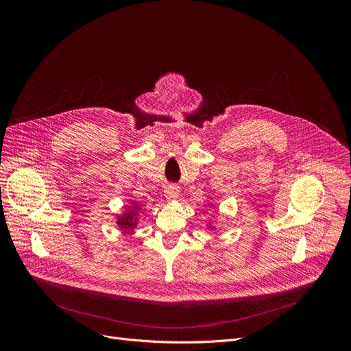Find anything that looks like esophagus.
Masks as SVG:
<instances>
[{
	"label": "esophagus",
	"instance_id": "1",
	"mask_svg": "<svg viewBox=\"0 0 351 351\" xmlns=\"http://www.w3.org/2000/svg\"><path fill=\"white\" fill-rule=\"evenodd\" d=\"M179 197V189L173 184H169L167 186L165 189V198L169 199V202H172V199H176Z\"/></svg>",
	"mask_w": 351,
	"mask_h": 351
}]
</instances>
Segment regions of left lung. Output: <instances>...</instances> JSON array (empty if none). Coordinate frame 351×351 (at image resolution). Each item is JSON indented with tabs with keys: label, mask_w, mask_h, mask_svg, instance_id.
<instances>
[{
	"label": "left lung",
	"mask_w": 351,
	"mask_h": 351,
	"mask_svg": "<svg viewBox=\"0 0 351 351\" xmlns=\"http://www.w3.org/2000/svg\"><path fill=\"white\" fill-rule=\"evenodd\" d=\"M207 229H210V230H215V226H214V225H211V223H208V225H207Z\"/></svg>",
	"instance_id": "1"
}]
</instances>
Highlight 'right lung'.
<instances>
[{
	"label": "right lung",
	"mask_w": 351,
	"mask_h": 351,
	"mask_svg": "<svg viewBox=\"0 0 351 351\" xmlns=\"http://www.w3.org/2000/svg\"><path fill=\"white\" fill-rule=\"evenodd\" d=\"M129 204L123 207L122 214L117 215V225L123 233H132L138 225V214L141 213V204L136 199H128Z\"/></svg>",
	"instance_id": "1"
}]
</instances>
